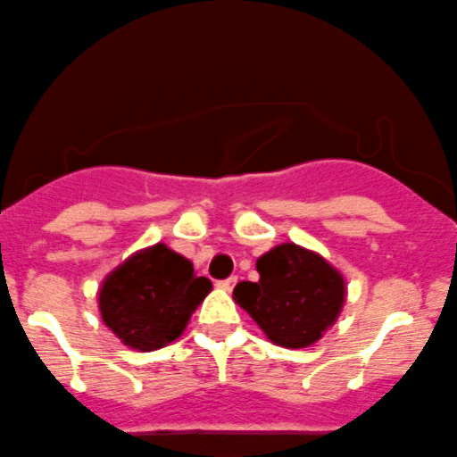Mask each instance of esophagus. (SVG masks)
<instances>
[{
  "mask_svg": "<svg viewBox=\"0 0 457 457\" xmlns=\"http://www.w3.org/2000/svg\"><path fill=\"white\" fill-rule=\"evenodd\" d=\"M237 282H238V278H237V275H232V278H228V279H219L217 288H220V290H232L234 284H237Z\"/></svg>",
  "mask_w": 457,
  "mask_h": 457,
  "instance_id": "1",
  "label": "esophagus"
}]
</instances>
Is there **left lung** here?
<instances>
[{"label": "left lung", "mask_w": 457, "mask_h": 457, "mask_svg": "<svg viewBox=\"0 0 457 457\" xmlns=\"http://www.w3.org/2000/svg\"><path fill=\"white\" fill-rule=\"evenodd\" d=\"M258 282H240L234 302L267 334L270 343L303 349L320 340L343 310L347 286L323 255L282 243L260 255Z\"/></svg>", "instance_id": "obj_1"}]
</instances>
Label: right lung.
I'll return each instance as SVG.
<instances>
[{
    "label": "right lung",
    "mask_w": 457,
    "mask_h": 457,
    "mask_svg": "<svg viewBox=\"0 0 457 457\" xmlns=\"http://www.w3.org/2000/svg\"><path fill=\"white\" fill-rule=\"evenodd\" d=\"M210 290L212 282L197 278L190 260L158 243L106 275L97 295L99 312L129 349L154 351L182 336Z\"/></svg>",
    "instance_id": "right-lung-1"
}]
</instances>
